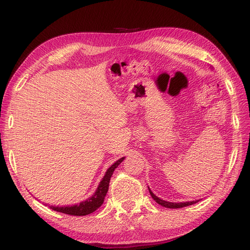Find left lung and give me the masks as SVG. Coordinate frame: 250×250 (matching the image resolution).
<instances>
[{
    "label": "left lung",
    "instance_id": "obj_1",
    "mask_svg": "<svg viewBox=\"0 0 250 250\" xmlns=\"http://www.w3.org/2000/svg\"><path fill=\"white\" fill-rule=\"evenodd\" d=\"M149 193L150 195H151L152 198L155 200V202H158L159 205H161L162 207H165V208H184V207H188V206H190V205H194L196 204V202H198V200H195V201H187V202H179V204H177V202H169V201H165V200H162L160 199L159 197H156L151 189L149 188Z\"/></svg>",
    "mask_w": 250,
    "mask_h": 250
}]
</instances>
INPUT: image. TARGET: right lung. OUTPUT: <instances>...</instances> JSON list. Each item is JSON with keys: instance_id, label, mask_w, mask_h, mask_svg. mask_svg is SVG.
Here are the masks:
<instances>
[{"instance_id": "add662e5", "label": "right lung", "mask_w": 250, "mask_h": 250, "mask_svg": "<svg viewBox=\"0 0 250 250\" xmlns=\"http://www.w3.org/2000/svg\"><path fill=\"white\" fill-rule=\"evenodd\" d=\"M125 160V158L119 159L117 162L108 168L106 170L105 175L102 178L100 184L95 191V194L91 197H89L88 199H86L85 201H82L79 205H73V206H68V207H50L52 210L61 212V213H65L68 214V215H74V216H84V215H88V214L95 212L98 208H100L103 204L104 198H105L106 193L108 190V185L109 181H111V177L113 175L114 170L118 167V165Z\"/></svg>"}]
</instances>
